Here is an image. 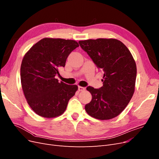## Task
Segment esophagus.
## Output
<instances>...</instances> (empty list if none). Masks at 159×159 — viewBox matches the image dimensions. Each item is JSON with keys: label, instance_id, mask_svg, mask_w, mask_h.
<instances>
[{"label": "esophagus", "instance_id": "obj_1", "mask_svg": "<svg viewBox=\"0 0 159 159\" xmlns=\"http://www.w3.org/2000/svg\"><path fill=\"white\" fill-rule=\"evenodd\" d=\"M85 89V88H84V87H81V86H79V87H78V90H79L80 91H84Z\"/></svg>", "mask_w": 159, "mask_h": 159}]
</instances>
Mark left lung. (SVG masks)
<instances>
[{"label":"left lung","instance_id":"1","mask_svg":"<svg viewBox=\"0 0 159 159\" xmlns=\"http://www.w3.org/2000/svg\"><path fill=\"white\" fill-rule=\"evenodd\" d=\"M79 44L104 72L102 88H87L92 99L85 105L86 112L99 120L118 116L131 101L135 88L137 66L131 53L115 38L80 40Z\"/></svg>","mask_w":159,"mask_h":159}]
</instances>
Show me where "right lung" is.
Here are the masks:
<instances>
[{"instance_id": "add662e5", "label": "right lung", "mask_w": 159, "mask_h": 159, "mask_svg": "<svg viewBox=\"0 0 159 159\" xmlns=\"http://www.w3.org/2000/svg\"><path fill=\"white\" fill-rule=\"evenodd\" d=\"M79 46L75 40L44 38L24 56L20 67L24 95L31 109L45 118L63 114L78 85L59 82L55 77L69 54Z\"/></svg>"}]
</instances>
